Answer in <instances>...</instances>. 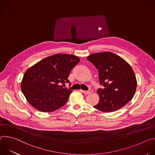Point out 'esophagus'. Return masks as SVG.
I'll use <instances>...</instances> for the list:
<instances>
[{
    "label": "esophagus",
    "mask_w": 155,
    "mask_h": 155,
    "mask_svg": "<svg viewBox=\"0 0 155 155\" xmlns=\"http://www.w3.org/2000/svg\"><path fill=\"white\" fill-rule=\"evenodd\" d=\"M81 92L83 93L84 94H91L93 93V90L91 89H90L88 91H83V90H81Z\"/></svg>",
    "instance_id": "esophagus-1"
}]
</instances>
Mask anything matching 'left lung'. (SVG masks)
Returning a JSON list of instances; mask_svg holds the SVG:
<instances>
[{"label":"left lung","instance_id":"left-lung-1","mask_svg":"<svg viewBox=\"0 0 155 155\" xmlns=\"http://www.w3.org/2000/svg\"><path fill=\"white\" fill-rule=\"evenodd\" d=\"M99 71L97 90L99 101L94 107L104 112H112L124 107L133 98L137 80L131 66L115 53L105 51L87 57Z\"/></svg>","mask_w":155,"mask_h":155}]
</instances>
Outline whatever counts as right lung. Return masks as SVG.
<instances>
[{"mask_svg":"<svg viewBox=\"0 0 155 155\" xmlns=\"http://www.w3.org/2000/svg\"><path fill=\"white\" fill-rule=\"evenodd\" d=\"M79 61L80 58L73 54L58 53L29 68L21 84L28 102L43 112H53L65 105L72 91L59 83H70L69 74Z\"/></svg>","mask_w":155,"mask_h":155,"instance_id":"obj_1","label":"right lung"}]
</instances>
